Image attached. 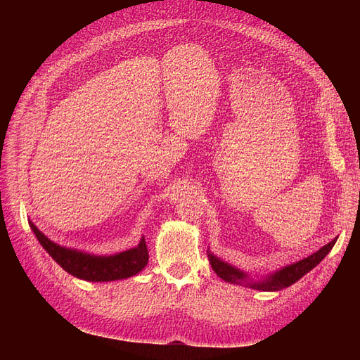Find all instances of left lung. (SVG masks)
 I'll return each instance as SVG.
<instances>
[{
	"label": "left lung",
	"instance_id": "left-lung-1",
	"mask_svg": "<svg viewBox=\"0 0 360 360\" xmlns=\"http://www.w3.org/2000/svg\"><path fill=\"white\" fill-rule=\"evenodd\" d=\"M336 238H333L330 243L324 245L321 249L317 250V252H314L308 258H303L302 261H297V263L281 269L279 271H276L275 275H270L269 278L263 279L261 282L246 281V275L242 270H238L230 264L224 263V261L216 258L212 254H209V258H210V264H212V269L214 270V274L226 282H231V284H240V285L243 284V282H246V285H249L254 290L279 291V290H284V288L292 285L294 282H297L302 276L307 275L309 270H312L315 266L320 264V261L330 252V249L336 243Z\"/></svg>",
	"mask_w": 360,
	"mask_h": 360
}]
</instances>
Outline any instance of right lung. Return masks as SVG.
<instances>
[{
	"mask_svg": "<svg viewBox=\"0 0 360 360\" xmlns=\"http://www.w3.org/2000/svg\"><path fill=\"white\" fill-rule=\"evenodd\" d=\"M31 230L34 231L40 245L68 274L91 282H108L130 278L143 270L148 263V249L146 238H141L136 248L124 250L110 257H96L79 252V250L63 248L51 242L39 231V228L30 221Z\"/></svg>",
	"mask_w": 360,
	"mask_h": 360,
	"instance_id": "right-lung-1",
	"label": "right lung"
}]
</instances>
